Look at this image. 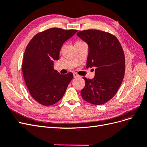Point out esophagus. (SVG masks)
Wrapping results in <instances>:
<instances>
[{
    "label": "esophagus",
    "instance_id": "esophagus-1",
    "mask_svg": "<svg viewBox=\"0 0 147 147\" xmlns=\"http://www.w3.org/2000/svg\"><path fill=\"white\" fill-rule=\"evenodd\" d=\"M80 76L79 75L77 74H76V73H74V78H77V77H79Z\"/></svg>",
    "mask_w": 147,
    "mask_h": 147
}]
</instances>
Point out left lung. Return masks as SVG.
<instances>
[{
	"instance_id": "1",
	"label": "left lung",
	"mask_w": 147,
	"mask_h": 147,
	"mask_svg": "<svg viewBox=\"0 0 147 147\" xmlns=\"http://www.w3.org/2000/svg\"><path fill=\"white\" fill-rule=\"evenodd\" d=\"M77 35L88 45L86 67L95 68L92 79L83 77L85 86L82 96L91 104H104L116 94L123 82L125 58L122 47L116 37L104 31L89 29Z\"/></svg>"
}]
</instances>
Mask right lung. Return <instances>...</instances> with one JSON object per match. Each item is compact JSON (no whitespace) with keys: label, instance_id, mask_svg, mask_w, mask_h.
I'll return each mask as SVG.
<instances>
[{"label":"right lung","instance_id":"add662e5","mask_svg":"<svg viewBox=\"0 0 147 147\" xmlns=\"http://www.w3.org/2000/svg\"><path fill=\"white\" fill-rule=\"evenodd\" d=\"M77 30L51 28L36 34L29 42L22 65L23 77L30 95L43 105H51L64 95L73 78L72 72L62 75L54 69L64 43Z\"/></svg>","mask_w":147,"mask_h":147}]
</instances>
